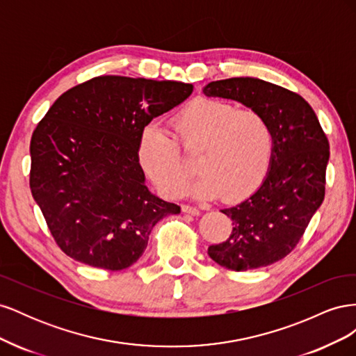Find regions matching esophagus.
<instances>
[{"instance_id":"obj_1","label":"esophagus","mask_w":356,"mask_h":356,"mask_svg":"<svg viewBox=\"0 0 356 356\" xmlns=\"http://www.w3.org/2000/svg\"><path fill=\"white\" fill-rule=\"evenodd\" d=\"M181 209H182V212H184V213H190V215H200V211H199L197 208H195V207H190V204H182Z\"/></svg>"}]
</instances>
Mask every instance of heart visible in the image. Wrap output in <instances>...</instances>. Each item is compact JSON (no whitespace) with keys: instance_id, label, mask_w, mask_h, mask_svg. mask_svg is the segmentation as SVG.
<instances>
[{"instance_id":"1","label":"heart","mask_w":356,"mask_h":356,"mask_svg":"<svg viewBox=\"0 0 356 356\" xmlns=\"http://www.w3.org/2000/svg\"><path fill=\"white\" fill-rule=\"evenodd\" d=\"M175 138L188 151L200 149V177L184 188L191 169L180 156L174 138L159 126H148L139 139L138 157L145 174L166 197L193 196L234 200L261 184L272 163L275 138L270 124L257 111L196 99L172 120Z\"/></svg>"}]
</instances>
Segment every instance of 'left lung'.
Segmentation results:
<instances>
[{
	"label": "left lung",
	"mask_w": 356,
	"mask_h": 356,
	"mask_svg": "<svg viewBox=\"0 0 356 356\" xmlns=\"http://www.w3.org/2000/svg\"><path fill=\"white\" fill-rule=\"evenodd\" d=\"M202 92L260 113L275 138L261 186L241 203L221 209L232 218L233 230L225 242L211 245L208 254L234 272L273 264L294 250L324 200L328 139L312 106L281 86L234 77L211 81Z\"/></svg>",
	"instance_id": "1"
}]
</instances>
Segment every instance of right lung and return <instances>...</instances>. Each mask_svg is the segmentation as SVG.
Listing matches in <instances>:
<instances>
[{"label": "right lung", "instance_id": "right-lung-1", "mask_svg": "<svg viewBox=\"0 0 356 356\" xmlns=\"http://www.w3.org/2000/svg\"><path fill=\"white\" fill-rule=\"evenodd\" d=\"M193 86L102 75L67 90L31 138L32 197L60 250L75 261L123 270L154 225L179 213L145 186L144 127L184 102Z\"/></svg>", "mask_w": 356, "mask_h": 356}]
</instances>
